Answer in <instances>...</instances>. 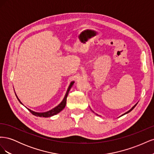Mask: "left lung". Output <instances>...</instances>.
Here are the masks:
<instances>
[{
	"instance_id": "left-lung-1",
	"label": "left lung",
	"mask_w": 154,
	"mask_h": 154,
	"mask_svg": "<svg viewBox=\"0 0 154 154\" xmlns=\"http://www.w3.org/2000/svg\"><path fill=\"white\" fill-rule=\"evenodd\" d=\"M137 103H136V105H134V106L132 107V108L131 109H130V110H128V112H125V114H123L122 116H123V115H125V114H128V112H130V111H132V110H133V109H134L135 108V106H136V105H137Z\"/></svg>"
}]
</instances>
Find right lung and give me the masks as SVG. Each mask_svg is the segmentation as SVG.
<instances>
[{
	"instance_id": "1",
	"label": "right lung",
	"mask_w": 154,
	"mask_h": 154,
	"mask_svg": "<svg viewBox=\"0 0 154 154\" xmlns=\"http://www.w3.org/2000/svg\"><path fill=\"white\" fill-rule=\"evenodd\" d=\"M74 82H72L71 83V84H70V85H69V88H68L67 91V92H66V96H65L63 101H62L61 102V103H60L57 106H56L55 108L53 109L52 110H51L48 111V112H42V113H41V112H36L32 111V110H30V109H28V110H29V112H31L32 114H33V115H35V116H39V117L48 118V117H51V116H54V115L57 114L58 113L60 112V111H62V110L65 108V106H66V101H67V95H68L69 91L70 89H71V87L72 86V85L74 84ZM16 96H17V99L18 100V101H20V103H22L21 101H20V100L18 98V97H17V95H16Z\"/></svg>"
}]
</instances>
